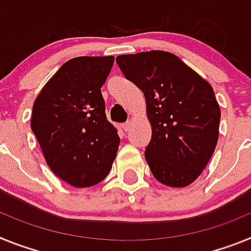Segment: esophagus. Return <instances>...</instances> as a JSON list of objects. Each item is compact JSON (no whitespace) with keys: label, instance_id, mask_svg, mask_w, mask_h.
<instances>
[{"label":"esophagus","instance_id":"esophagus-1","mask_svg":"<svg viewBox=\"0 0 251 251\" xmlns=\"http://www.w3.org/2000/svg\"><path fill=\"white\" fill-rule=\"evenodd\" d=\"M130 127H131V121H127V123H125L123 125L124 131H128V130H130Z\"/></svg>","mask_w":251,"mask_h":251}]
</instances>
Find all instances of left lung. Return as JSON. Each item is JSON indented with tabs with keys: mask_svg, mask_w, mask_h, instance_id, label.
Segmentation results:
<instances>
[{
	"mask_svg": "<svg viewBox=\"0 0 251 251\" xmlns=\"http://www.w3.org/2000/svg\"><path fill=\"white\" fill-rule=\"evenodd\" d=\"M126 79L143 91L151 139L145 159L156 180L182 188L210 162L221 111L211 84L168 51L151 50L116 58Z\"/></svg>",
	"mask_w": 251,
	"mask_h": 251,
	"instance_id": "8db88e82",
	"label": "left lung"
}]
</instances>
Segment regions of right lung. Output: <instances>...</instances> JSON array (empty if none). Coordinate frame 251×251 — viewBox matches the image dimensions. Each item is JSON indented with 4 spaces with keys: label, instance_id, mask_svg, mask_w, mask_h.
<instances>
[{
    "label": "right lung",
    "instance_id": "add662e5",
    "mask_svg": "<svg viewBox=\"0 0 251 251\" xmlns=\"http://www.w3.org/2000/svg\"><path fill=\"white\" fill-rule=\"evenodd\" d=\"M113 60L112 55L77 56L65 62L32 106L31 130L45 162L56 177L78 188L107 177L119 149L101 93Z\"/></svg>",
    "mask_w": 251,
    "mask_h": 251
}]
</instances>
